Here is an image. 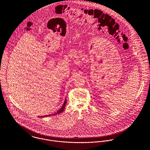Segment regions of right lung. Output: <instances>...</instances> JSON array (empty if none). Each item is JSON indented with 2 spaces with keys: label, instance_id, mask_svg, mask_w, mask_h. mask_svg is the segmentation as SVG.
Returning <instances> with one entry per match:
<instances>
[{
  "label": "right lung",
  "instance_id": "add662e5",
  "mask_svg": "<svg viewBox=\"0 0 150 150\" xmlns=\"http://www.w3.org/2000/svg\"><path fill=\"white\" fill-rule=\"evenodd\" d=\"M66 99H65L64 103L63 106H62V107H61L57 112H55L54 114H49V115H44V116H42V117H48V116H52V115H56V114H59V113L62 112L64 110L65 106H66Z\"/></svg>",
  "mask_w": 150,
  "mask_h": 150
}]
</instances>
